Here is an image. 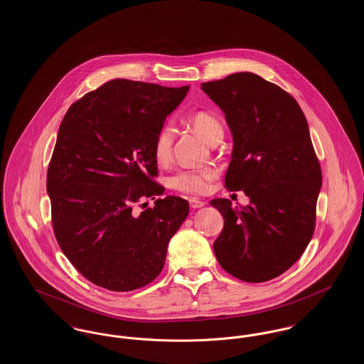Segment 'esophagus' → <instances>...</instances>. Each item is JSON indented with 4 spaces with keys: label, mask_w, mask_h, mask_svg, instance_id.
<instances>
[{
    "label": "esophagus",
    "mask_w": 364,
    "mask_h": 364,
    "mask_svg": "<svg viewBox=\"0 0 364 364\" xmlns=\"http://www.w3.org/2000/svg\"><path fill=\"white\" fill-rule=\"evenodd\" d=\"M190 206L191 208H203V206H205V202H202V200H199V199H196V198H191Z\"/></svg>",
    "instance_id": "esophagus-1"
}]
</instances>
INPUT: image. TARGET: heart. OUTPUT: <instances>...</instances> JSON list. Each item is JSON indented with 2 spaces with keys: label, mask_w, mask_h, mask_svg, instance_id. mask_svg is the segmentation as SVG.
Here are the masks:
<instances>
[{
  "label": "heart",
  "mask_w": 364,
  "mask_h": 364,
  "mask_svg": "<svg viewBox=\"0 0 364 364\" xmlns=\"http://www.w3.org/2000/svg\"><path fill=\"white\" fill-rule=\"evenodd\" d=\"M191 127L208 143L221 139L224 128L221 122L210 112L199 110L193 112L188 117ZM174 131L172 125L165 124L156 131L153 141V154L158 164H166L171 161L173 153ZM218 177V171L213 166H198V168H184L177 171L171 177V186L174 190L190 193V195H203L210 190L213 180Z\"/></svg>",
  "instance_id": "obj_1"
}]
</instances>
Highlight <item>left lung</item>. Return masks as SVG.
I'll list each match as a JSON object with an SVG mask.
<instances>
[{
	"label": "left lung",
	"instance_id": "8db88e82",
	"mask_svg": "<svg viewBox=\"0 0 364 364\" xmlns=\"http://www.w3.org/2000/svg\"><path fill=\"white\" fill-rule=\"evenodd\" d=\"M225 113L233 151L225 174L229 191L251 203L232 208L213 199L224 229L213 244L223 269L247 282L281 276L311 240L322 186L307 120L294 97L251 72L202 83Z\"/></svg>",
	"mask_w": 364,
	"mask_h": 364
}]
</instances>
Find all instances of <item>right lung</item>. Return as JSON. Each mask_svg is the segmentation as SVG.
Listing matches in <instances>:
<instances>
[{"mask_svg":"<svg viewBox=\"0 0 364 364\" xmlns=\"http://www.w3.org/2000/svg\"><path fill=\"white\" fill-rule=\"evenodd\" d=\"M188 90L114 79L70 105L60 125L46 178L54 236L76 270L105 289L156 279L188 215L178 196L158 198L154 208L141 203L165 191L154 180L153 141Z\"/></svg>","mask_w":364,"mask_h":364,"instance_id":"obj_1","label":"right lung"}]
</instances>
